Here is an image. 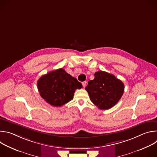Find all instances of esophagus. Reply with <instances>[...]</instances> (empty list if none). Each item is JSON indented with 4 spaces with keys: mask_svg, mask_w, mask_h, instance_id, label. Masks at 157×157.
Returning <instances> with one entry per match:
<instances>
[{
    "mask_svg": "<svg viewBox=\"0 0 157 157\" xmlns=\"http://www.w3.org/2000/svg\"><path fill=\"white\" fill-rule=\"evenodd\" d=\"M82 84L83 87L84 88V87H86V81H84V82H82Z\"/></svg>",
    "mask_w": 157,
    "mask_h": 157,
    "instance_id": "esophagus-1",
    "label": "esophagus"
}]
</instances>
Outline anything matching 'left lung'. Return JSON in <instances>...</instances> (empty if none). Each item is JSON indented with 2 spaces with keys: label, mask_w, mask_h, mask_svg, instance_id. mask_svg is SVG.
Wrapping results in <instances>:
<instances>
[{
  "label": "left lung",
  "mask_w": 157,
  "mask_h": 157,
  "mask_svg": "<svg viewBox=\"0 0 157 157\" xmlns=\"http://www.w3.org/2000/svg\"><path fill=\"white\" fill-rule=\"evenodd\" d=\"M94 79L88 82L85 89L93 103L99 109H109L120 100L124 91V84L114 75L99 71Z\"/></svg>",
  "instance_id": "8db88e82"
}]
</instances>
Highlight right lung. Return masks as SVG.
Listing matches in <instances>:
<instances>
[{
	"label": "right lung",
	"instance_id": "obj_1",
	"mask_svg": "<svg viewBox=\"0 0 157 157\" xmlns=\"http://www.w3.org/2000/svg\"><path fill=\"white\" fill-rule=\"evenodd\" d=\"M37 86L41 97L55 107L61 106L71 101L76 89L82 88L81 83L63 68L41 76Z\"/></svg>",
	"mask_w": 157,
	"mask_h": 157
}]
</instances>
